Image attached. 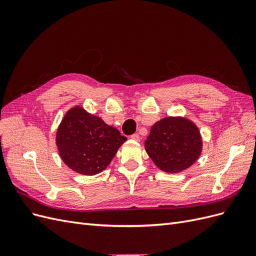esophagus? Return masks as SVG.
Here are the masks:
<instances>
[{
	"mask_svg": "<svg viewBox=\"0 0 256 256\" xmlns=\"http://www.w3.org/2000/svg\"><path fill=\"white\" fill-rule=\"evenodd\" d=\"M131 138H132V140H134V141H140V138H141V136H138V134H134L132 136H130Z\"/></svg>",
	"mask_w": 256,
	"mask_h": 256,
	"instance_id": "1",
	"label": "esophagus"
}]
</instances>
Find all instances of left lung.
Here are the masks:
<instances>
[{"label":"left lung","instance_id":"8db88e82","mask_svg":"<svg viewBox=\"0 0 256 256\" xmlns=\"http://www.w3.org/2000/svg\"><path fill=\"white\" fill-rule=\"evenodd\" d=\"M145 150L162 171L177 173L198 160L202 152V138L192 122L168 116L154 124L145 141Z\"/></svg>","mask_w":256,"mask_h":256}]
</instances>
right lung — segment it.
Listing matches in <instances>:
<instances>
[{
  "instance_id": "obj_1",
  "label": "right lung",
  "mask_w": 256,
  "mask_h": 256,
  "mask_svg": "<svg viewBox=\"0 0 256 256\" xmlns=\"http://www.w3.org/2000/svg\"><path fill=\"white\" fill-rule=\"evenodd\" d=\"M126 140L118 129L79 106L67 112L56 134L60 158L84 175L102 172Z\"/></svg>"
}]
</instances>
